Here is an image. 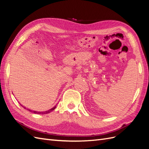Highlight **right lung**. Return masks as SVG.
I'll list each match as a JSON object with an SVG mask.
<instances>
[{
  "label": "right lung",
  "instance_id": "1",
  "mask_svg": "<svg viewBox=\"0 0 149 149\" xmlns=\"http://www.w3.org/2000/svg\"><path fill=\"white\" fill-rule=\"evenodd\" d=\"M24 108L25 109H26V108L24 107ZM56 108V106H55V107H53V108H52V109H49V110H48V111H45V112H37V111H31V112H34L35 114H48V113H49V112H52V111H53L54 109H55ZM27 109L28 111H30L31 112V110L30 109Z\"/></svg>",
  "mask_w": 149,
  "mask_h": 149
}]
</instances>
